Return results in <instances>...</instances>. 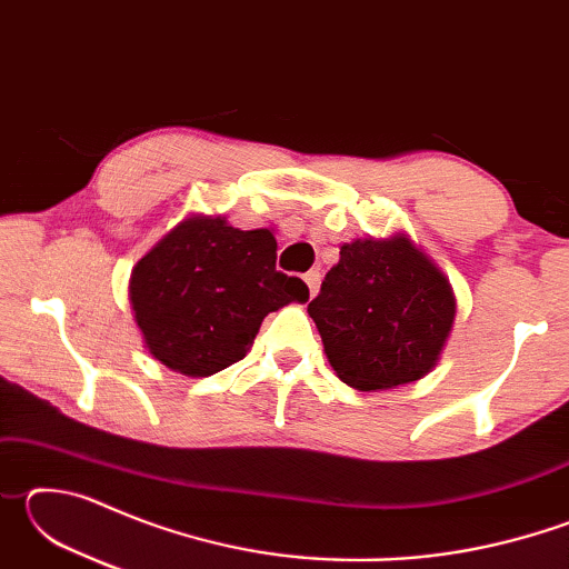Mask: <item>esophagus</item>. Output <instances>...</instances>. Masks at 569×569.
I'll use <instances>...</instances> for the list:
<instances>
[{
    "label": "esophagus",
    "instance_id": "34e87169",
    "mask_svg": "<svg viewBox=\"0 0 569 569\" xmlns=\"http://www.w3.org/2000/svg\"><path fill=\"white\" fill-rule=\"evenodd\" d=\"M303 281H306V286H308V293H311V298L319 293V283H321V273L319 271H308L306 276H303Z\"/></svg>",
    "mask_w": 569,
    "mask_h": 569
}]
</instances>
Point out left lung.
I'll use <instances>...</instances> for the list:
<instances>
[{
	"label": "left lung",
	"instance_id": "left-lung-1",
	"mask_svg": "<svg viewBox=\"0 0 569 569\" xmlns=\"http://www.w3.org/2000/svg\"><path fill=\"white\" fill-rule=\"evenodd\" d=\"M336 377L359 391L393 389L435 369L457 298L447 276L411 240L359 238L308 303Z\"/></svg>",
	"mask_w": 569,
	"mask_h": 569
}]
</instances>
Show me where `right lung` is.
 <instances>
[{
	"label": "right lung",
	"mask_w": 569,
	"mask_h": 569,
	"mask_svg": "<svg viewBox=\"0 0 569 569\" xmlns=\"http://www.w3.org/2000/svg\"><path fill=\"white\" fill-rule=\"evenodd\" d=\"M268 228L240 230L220 216H190L132 268L130 303L148 351L186 377H210L243 359L271 311L308 301V286L276 271Z\"/></svg>",
	"instance_id": "1"
}]
</instances>
